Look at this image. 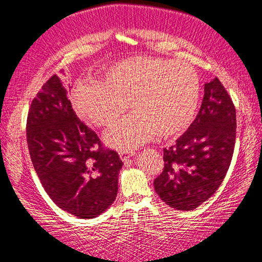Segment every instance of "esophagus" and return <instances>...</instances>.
Instances as JSON below:
<instances>
[{
  "mask_svg": "<svg viewBox=\"0 0 262 262\" xmlns=\"http://www.w3.org/2000/svg\"><path fill=\"white\" fill-rule=\"evenodd\" d=\"M133 156H134L133 150H123V152H120V158L122 161H127Z\"/></svg>",
  "mask_w": 262,
  "mask_h": 262,
  "instance_id": "1",
  "label": "esophagus"
}]
</instances>
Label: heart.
I'll return each mask as SVG.
<instances>
[{"mask_svg":"<svg viewBox=\"0 0 262 262\" xmlns=\"http://www.w3.org/2000/svg\"><path fill=\"white\" fill-rule=\"evenodd\" d=\"M76 113L96 127H110L127 109L133 113L104 136L106 145L129 150L154 135L172 138L187 129L200 101V78L190 64L133 57L106 69L98 82L80 83L71 95Z\"/></svg>","mask_w":262,"mask_h":262,"instance_id":"b5f03b06","label":"heart"}]
</instances>
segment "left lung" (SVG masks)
Returning a JSON list of instances; mask_svg holds the SVG:
<instances>
[{"mask_svg": "<svg viewBox=\"0 0 262 262\" xmlns=\"http://www.w3.org/2000/svg\"><path fill=\"white\" fill-rule=\"evenodd\" d=\"M236 138V110L219 78L204 84L198 115L176 145L164 148V169L154 180L160 200L190 211L209 200L229 168Z\"/></svg>", "mask_w": 262, "mask_h": 262, "instance_id": "1", "label": "left lung"}]
</instances>
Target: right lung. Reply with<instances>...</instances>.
<instances>
[{"mask_svg": "<svg viewBox=\"0 0 262 262\" xmlns=\"http://www.w3.org/2000/svg\"><path fill=\"white\" fill-rule=\"evenodd\" d=\"M27 143L43 189L64 211L94 219L116 200L122 160L77 117L57 75L33 99Z\"/></svg>", "mask_w": 262, "mask_h": 262, "instance_id": "obj_1", "label": "right lung"}]
</instances>
